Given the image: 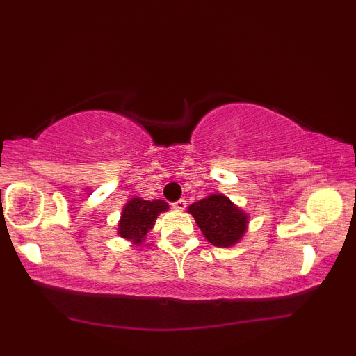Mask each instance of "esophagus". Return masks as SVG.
Instances as JSON below:
<instances>
[{
  "mask_svg": "<svg viewBox=\"0 0 356 356\" xmlns=\"http://www.w3.org/2000/svg\"><path fill=\"white\" fill-rule=\"evenodd\" d=\"M173 209L175 211H184V209H186V201H184V199H179V201H177V202H173Z\"/></svg>",
  "mask_w": 356,
  "mask_h": 356,
  "instance_id": "1",
  "label": "esophagus"
}]
</instances>
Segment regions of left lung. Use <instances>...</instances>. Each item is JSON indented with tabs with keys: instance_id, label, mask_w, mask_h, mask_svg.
Wrapping results in <instances>:
<instances>
[{
	"instance_id": "left-lung-1",
	"label": "left lung",
	"mask_w": 356,
	"mask_h": 356,
	"mask_svg": "<svg viewBox=\"0 0 356 356\" xmlns=\"http://www.w3.org/2000/svg\"><path fill=\"white\" fill-rule=\"evenodd\" d=\"M201 228L202 235L213 246L232 248L241 241L248 230V213L223 194H209L188 207Z\"/></svg>"
}]
</instances>
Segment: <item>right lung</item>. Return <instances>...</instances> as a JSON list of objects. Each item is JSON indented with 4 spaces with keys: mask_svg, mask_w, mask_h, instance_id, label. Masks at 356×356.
<instances>
[{
    "mask_svg": "<svg viewBox=\"0 0 356 356\" xmlns=\"http://www.w3.org/2000/svg\"><path fill=\"white\" fill-rule=\"evenodd\" d=\"M168 209L170 206L162 199L147 201L143 197H131L121 211L118 236L131 241L134 246L143 245L147 233L154 228L157 217Z\"/></svg>",
    "mask_w": 356,
    "mask_h": 356,
    "instance_id": "add662e5",
    "label": "right lung"
}]
</instances>
